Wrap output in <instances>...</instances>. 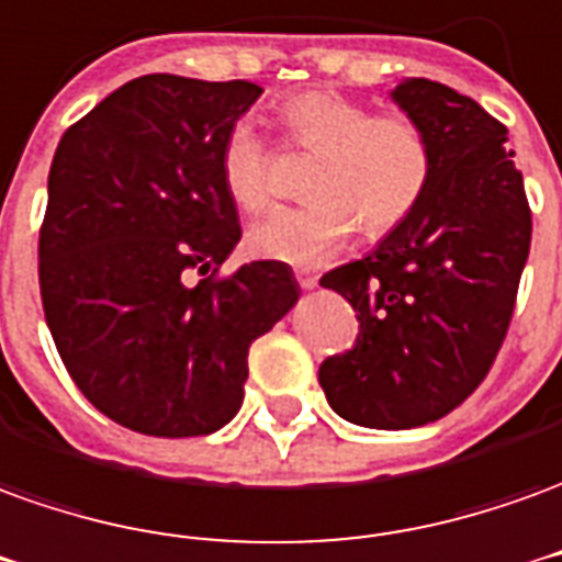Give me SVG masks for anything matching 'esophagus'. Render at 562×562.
Masks as SVG:
<instances>
[{
  "label": "esophagus",
  "instance_id": "esophagus-1",
  "mask_svg": "<svg viewBox=\"0 0 562 562\" xmlns=\"http://www.w3.org/2000/svg\"><path fill=\"white\" fill-rule=\"evenodd\" d=\"M294 277H297V285L310 292V289H316L319 285V277L316 273H310V270H294Z\"/></svg>",
  "mask_w": 562,
  "mask_h": 562
}]
</instances>
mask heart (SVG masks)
Instances as JSON below:
<instances>
[{
  "mask_svg": "<svg viewBox=\"0 0 562 562\" xmlns=\"http://www.w3.org/2000/svg\"><path fill=\"white\" fill-rule=\"evenodd\" d=\"M289 148L316 151L304 206L280 210L249 231V252L292 268L331 261L356 225L386 237L417 213L435 170L426 127L407 112H371L331 88H310L277 105ZM218 176L243 213L273 203V148L252 124H234L218 151Z\"/></svg>",
  "mask_w": 562,
  "mask_h": 562,
  "instance_id": "heart-1",
  "label": "heart"
}]
</instances>
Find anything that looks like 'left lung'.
I'll return each instance as SVG.
<instances>
[{
    "label": "left lung",
    "instance_id": "1",
    "mask_svg": "<svg viewBox=\"0 0 562 562\" xmlns=\"http://www.w3.org/2000/svg\"><path fill=\"white\" fill-rule=\"evenodd\" d=\"M392 100L429 133V191L368 258L319 280L359 319L356 344L322 362L319 383L340 417L368 429L435 423L484 383L532 240L508 127L429 78L402 81Z\"/></svg>",
    "mask_w": 562,
    "mask_h": 562
}]
</instances>
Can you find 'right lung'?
<instances>
[{
    "mask_svg": "<svg viewBox=\"0 0 562 562\" xmlns=\"http://www.w3.org/2000/svg\"><path fill=\"white\" fill-rule=\"evenodd\" d=\"M258 97L252 81L133 78L50 160L45 322L81 395L133 431L194 438L231 423L252 340L301 294L282 261L218 273L243 237L218 151Z\"/></svg>",
    "mask_w": 562,
    "mask_h": 562,
    "instance_id": "add662e5",
    "label": "right lung"
}]
</instances>
